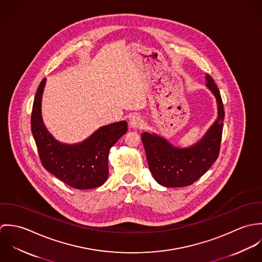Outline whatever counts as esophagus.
Segmentation results:
<instances>
[{"label": "esophagus", "instance_id": "34e87169", "mask_svg": "<svg viewBox=\"0 0 262 262\" xmlns=\"http://www.w3.org/2000/svg\"><path fill=\"white\" fill-rule=\"evenodd\" d=\"M129 125L131 128H134V129L139 128L143 125V120L139 115H132L129 120Z\"/></svg>", "mask_w": 262, "mask_h": 262}]
</instances>
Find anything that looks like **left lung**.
I'll return each instance as SVG.
<instances>
[{
  "instance_id": "8db88e82",
  "label": "left lung",
  "mask_w": 262,
  "mask_h": 262,
  "mask_svg": "<svg viewBox=\"0 0 262 262\" xmlns=\"http://www.w3.org/2000/svg\"><path fill=\"white\" fill-rule=\"evenodd\" d=\"M206 86L216 98L218 117L196 143L187 147H178L156 133L141 134L150 172L163 187H187L193 184L219 156L224 107L220 92L210 75H206Z\"/></svg>"
}]
</instances>
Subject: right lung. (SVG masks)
<instances>
[{
	"label": "right lung",
	"instance_id": "obj_1",
	"mask_svg": "<svg viewBox=\"0 0 262 262\" xmlns=\"http://www.w3.org/2000/svg\"><path fill=\"white\" fill-rule=\"evenodd\" d=\"M45 83L46 78H43L35 95L31 116V130L42 165L70 187L90 189L102 186L109 174V152L127 132V122L103 126L79 143H61L43 123L41 102Z\"/></svg>",
	"mask_w": 262,
	"mask_h": 262
}]
</instances>
